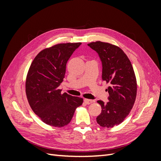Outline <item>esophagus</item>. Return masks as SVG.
Here are the masks:
<instances>
[{"label": "esophagus", "mask_w": 161, "mask_h": 161, "mask_svg": "<svg viewBox=\"0 0 161 161\" xmlns=\"http://www.w3.org/2000/svg\"><path fill=\"white\" fill-rule=\"evenodd\" d=\"M84 101L86 104H88V105L92 103V101L91 99H85Z\"/></svg>", "instance_id": "obj_1"}]
</instances>
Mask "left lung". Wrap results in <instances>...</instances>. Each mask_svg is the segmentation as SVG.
I'll return each mask as SVG.
<instances>
[{
    "label": "left lung",
    "instance_id": "obj_1",
    "mask_svg": "<svg viewBox=\"0 0 161 161\" xmlns=\"http://www.w3.org/2000/svg\"><path fill=\"white\" fill-rule=\"evenodd\" d=\"M97 52L102 62V79L109 86V101L101 100V113L97 122L103 128H113L120 124L132 109L137 92V83L132 65L120 47L109 43L95 42L88 43Z\"/></svg>",
    "mask_w": 161,
    "mask_h": 161
}]
</instances>
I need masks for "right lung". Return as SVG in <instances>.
<instances>
[{"label":"right lung","mask_w":161,"mask_h":161,"mask_svg":"<svg viewBox=\"0 0 161 161\" xmlns=\"http://www.w3.org/2000/svg\"><path fill=\"white\" fill-rule=\"evenodd\" d=\"M81 43H59L41 51L34 58L25 82L27 98L31 108L45 124L54 127L69 124L83 99L58 86L64 79L66 66Z\"/></svg>","instance_id":"obj_1"}]
</instances>
